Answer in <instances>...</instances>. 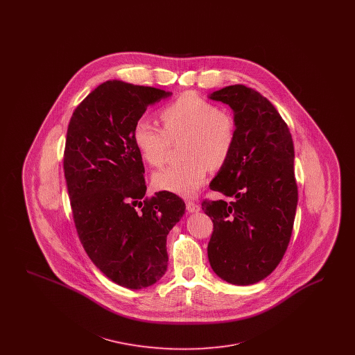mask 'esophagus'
<instances>
[{
	"instance_id": "1",
	"label": "esophagus",
	"mask_w": 355,
	"mask_h": 355,
	"mask_svg": "<svg viewBox=\"0 0 355 355\" xmlns=\"http://www.w3.org/2000/svg\"><path fill=\"white\" fill-rule=\"evenodd\" d=\"M186 210L189 213H198L201 210V206L198 203L193 202V201H187L186 202Z\"/></svg>"
}]
</instances>
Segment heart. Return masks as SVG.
<instances>
[{
  "mask_svg": "<svg viewBox=\"0 0 355 355\" xmlns=\"http://www.w3.org/2000/svg\"><path fill=\"white\" fill-rule=\"evenodd\" d=\"M164 129L146 119L133 128L135 148L150 166L159 168L168 158L171 142H181L184 162L154 173L158 190L181 197H193L203 185L209 168L220 169L236 144V122L226 110L186 92L165 106L159 114Z\"/></svg>",
  "mask_w": 355,
  "mask_h": 355,
  "instance_id": "heart-1",
  "label": "heart"
}]
</instances>
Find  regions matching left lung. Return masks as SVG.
I'll return each instance as SVG.
<instances>
[{
    "label": "left lung",
    "instance_id": "8db88e82",
    "mask_svg": "<svg viewBox=\"0 0 355 355\" xmlns=\"http://www.w3.org/2000/svg\"><path fill=\"white\" fill-rule=\"evenodd\" d=\"M209 98L233 110L236 144L210 182L234 201L202 202L214 223L207 257L223 281L253 285L278 266L290 242L298 202L293 138L272 103L250 87L226 86Z\"/></svg>",
    "mask_w": 355,
    "mask_h": 355
}]
</instances>
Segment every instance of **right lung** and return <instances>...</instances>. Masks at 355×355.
Wrapping results in <instances>:
<instances>
[{
    "instance_id": "add662e5",
    "label": "right lung",
    "mask_w": 355,
    "mask_h": 355,
    "mask_svg": "<svg viewBox=\"0 0 355 355\" xmlns=\"http://www.w3.org/2000/svg\"><path fill=\"white\" fill-rule=\"evenodd\" d=\"M171 94L106 81L69 122L64 170L80 241L110 281L132 290L152 286L166 272V238L185 214V202L169 191L145 198V169L133 141L135 122Z\"/></svg>"
}]
</instances>
